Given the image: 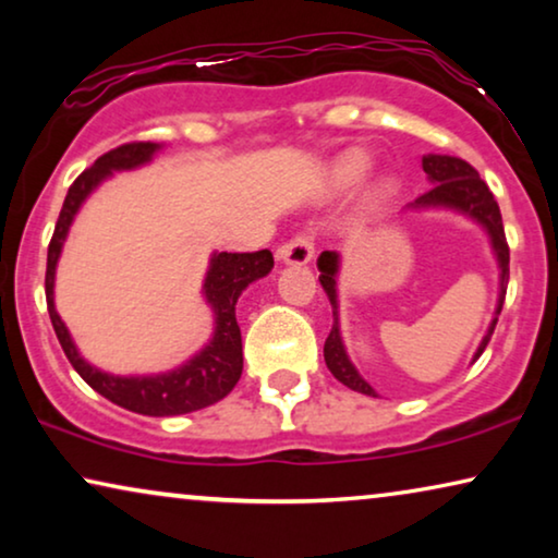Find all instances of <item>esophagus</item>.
I'll use <instances>...</instances> for the list:
<instances>
[{
    "mask_svg": "<svg viewBox=\"0 0 558 558\" xmlns=\"http://www.w3.org/2000/svg\"><path fill=\"white\" fill-rule=\"evenodd\" d=\"M277 256L287 264H307L312 256H315V243H312V235L307 231L294 233L287 243H281L277 248Z\"/></svg>",
    "mask_w": 558,
    "mask_h": 558,
    "instance_id": "34e87169",
    "label": "esophagus"
}]
</instances>
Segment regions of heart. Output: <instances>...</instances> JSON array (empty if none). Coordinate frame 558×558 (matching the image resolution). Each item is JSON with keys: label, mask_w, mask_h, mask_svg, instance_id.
Masks as SVG:
<instances>
[{"label": "heart", "mask_w": 558, "mask_h": 558, "mask_svg": "<svg viewBox=\"0 0 558 558\" xmlns=\"http://www.w3.org/2000/svg\"><path fill=\"white\" fill-rule=\"evenodd\" d=\"M368 170V157L361 155V151H353L338 165V182L340 185H353Z\"/></svg>", "instance_id": "obj_1"}]
</instances>
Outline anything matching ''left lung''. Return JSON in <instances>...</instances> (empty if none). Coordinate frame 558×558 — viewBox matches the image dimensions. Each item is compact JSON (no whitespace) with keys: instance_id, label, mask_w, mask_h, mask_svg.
I'll return each mask as SVG.
<instances>
[{"instance_id":"obj_1","label":"left lung","mask_w":558,"mask_h":558,"mask_svg":"<svg viewBox=\"0 0 558 558\" xmlns=\"http://www.w3.org/2000/svg\"><path fill=\"white\" fill-rule=\"evenodd\" d=\"M422 167H424V172L429 174V180L434 182V185L426 190L424 195L416 197V203H414L416 208H432V205H445V208L462 210V213H468L470 218H475L477 223H483L485 231L490 233L495 256H498V264H500V300H498V312H495V315H500L502 300H506V289H508L510 248H508V241H506V228H502L498 201H495L493 193H490V187L485 185V180L480 178L475 167L464 162V159L447 157V155H429V157L422 159ZM317 266H319V284L325 287L327 296H330L332 317H335L332 330H330V335H327V340H325V363H327V368H330V373L340 380V384H345L348 388H353V391L365 393V396H376V391H373V388L361 378V373L355 371V365L348 361L345 348H342V340H340L338 292H335V274H338V254H332V251H323V256H319ZM495 325H498V317L493 319L490 330H487L483 342H480V348H477V353H475V361H477L480 355H483V350L487 348V342H490Z\"/></svg>"}]
</instances>
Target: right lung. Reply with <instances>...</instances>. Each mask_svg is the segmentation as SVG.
<instances>
[{"mask_svg":"<svg viewBox=\"0 0 558 558\" xmlns=\"http://www.w3.org/2000/svg\"><path fill=\"white\" fill-rule=\"evenodd\" d=\"M155 142H129L121 147L106 151L96 159L88 170H83L71 187H68L65 203L60 208L56 231H52L48 246V269H45V300L52 330H56L60 348L78 376L86 384L134 414L144 416H178L190 411L205 409L210 403L226 399L239 384L243 371L241 353V327L235 323V302L243 289L251 281L266 277L274 266V256L269 248L254 251V254H216L210 258V271L205 277V296L216 310V335L197 353L193 361H187L182 368L162 373V376H109V373L88 365L75 350L71 335H68L63 319L58 317L56 304H52V279H56V264L68 235V228L73 223V216L78 213L81 203L86 201L104 178H109L113 170H132V167L147 162L155 155Z\"/></svg>","mask_w":558,"mask_h":558,"instance_id":"obj_1","label":"right lung"}]
</instances>
